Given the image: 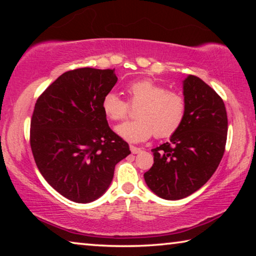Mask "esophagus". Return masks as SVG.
Masks as SVG:
<instances>
[{"label":"esophagus","instance_id":"esophagus-1","mask_svg":"<svg viewBox=\"0 0 256 256\" xmlns=\"http://www.w3.org/2000/svg\"><path fill=\"white\" fill-rule=\"evenodd\" d=\"M130 150H131V152L136 154H140L141 152V148H138V146H130Z\"/></svg>","mask_w":256,"mask_h":256}]
</instances>
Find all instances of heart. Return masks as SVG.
<instances>
[{"label":"heart","instance_id":"b5f03b06","mask_svg":"<svg viewBox=\"0 0 256 256\" xmlns=\"http://www.w3.org/2000/svg\"><path fill=\"white\" fill-rule=\"evenodd\" d=\"M128 102L138 107L133 122L115 128L120 138L133 144L146 141L154 136L167 138L174 134L185 118L186 102L180 92L167 90L151 79L133 81L126 86ZM102 110L106 118L120 122L128 118V104L116 92H108L102 98Z\"/></svg>","mask_w":256,"mask_h":256}]
</instances>
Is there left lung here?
Masks as SVG:
<instances>
[{
	"label": "left lung",
	"instance_id": "8db88e82",
	"mask_svg": "<svg viewBox=\"0 0 256 256\" xmlns=\"http://www.w3.org/2000/svg\"><path fill=\"white\" fill-rule=\"evenodd\" d=\"M185 118L170 141L152 149L144 172L148 188L164 200H180L201 188L218 168L228 131L222 99L196 76L183 81Z\"/></svg>",
	"mask_w": 256,
	"mask_h": 256
}]
</instances>
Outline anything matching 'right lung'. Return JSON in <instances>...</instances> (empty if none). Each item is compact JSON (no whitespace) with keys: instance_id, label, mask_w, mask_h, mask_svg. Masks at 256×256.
<instances>
[{"instance_id":"add662e5","label":"right lung","mask_w":256,"mask_h":256,"mask_svg":"<svg viewBox=\"0 0 256 256\" xmlns=\"http://www.w3.org/2000/svg\"><path fill=\"white\" fill-rule=\"evenodd\" d=\"M118 82L114 70L82 68L60 76L34 104L30 146L40 174L76 203L100 198L115 164L131 154L108 126L102 98Z\"/></svg>"}]
</instances>
